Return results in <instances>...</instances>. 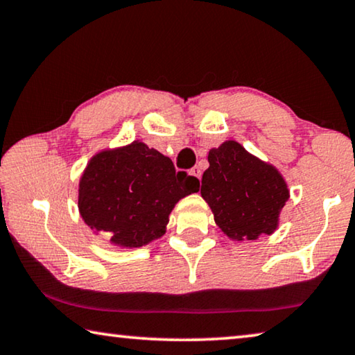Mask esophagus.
<instances>
[{"instance_id":"34e87169","label":"esophagus","mask_w":355,"mask_h":355,"mask_svg":"<svg viewBox=\"0 0 355 355\" xmlns=\"http://www.w3.org/2000/svg\"><path fill=\"white\" fill-rule=\"evenodd\" d=\"M189 173H191V175H193V177L200 180V167H199V166H194V167L189 171Z\"/></svg>"}]
</instances>
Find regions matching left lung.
<instances>
[{"instance_id":"1","label":"left lung","mask_w":355,"mask_h":355,"mask_svg":"<svg viewBox=\"0 0 355 355\" xmlns=\"http://www.w3.org/2000/svg\"><path fill=\"white\" fill-rule=\"evenodd\" d=\"M210 167L202 175L200 194L215 221L232 240H256L272 234L289 191L273 166L227 140L208 153Z\"/></svg>"}]
</instances>
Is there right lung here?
<instances>
[{
    "label": "right lung",
    "instance_id": "obj_1",
    "mask_svg": "<svg viewBox=\"0 0 355 355\" xmlns=\"http://www.w3.org/2000/svg\"><path fill=\"white\" fill-rule=\"evenodd\" d=\"M199 180L142 142L92 157L78 187V210L112 243L137 248L166 232L177 202L199 191Z\"/></svg>",
    "mask_w": 355,
    "mask_h": 355
}]
</instances>
